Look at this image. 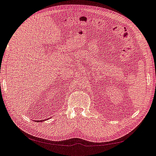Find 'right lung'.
I'll return each mask as SVG.
<instances>
[{"label": "right lung", "instance_id": "add662e5", "mask_svg": "<svg viewBox=\"0 0 156 156\" xmlns=\"http://www.w3.org/2000/svg\"><path fill=\"white\" fill-rule=\"evenodd\" d=\"M46 120H47V119H45V120H37V122H43V121H45Z\"/></svg>", "mask_w": 156, "mask_h": 156}]
</instances>
